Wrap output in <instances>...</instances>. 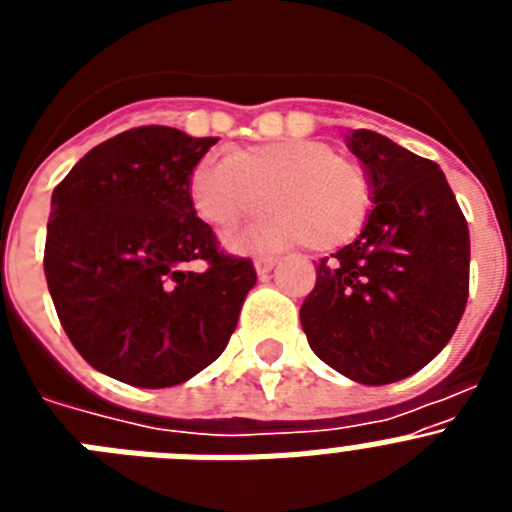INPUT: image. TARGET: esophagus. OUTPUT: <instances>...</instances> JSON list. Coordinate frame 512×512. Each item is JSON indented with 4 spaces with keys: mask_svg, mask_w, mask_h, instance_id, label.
Masks as SVG:
<instances>
[{
    "mask_svg": "<svg viewBox=\"0 0 512 512\" xmlns=\"http://www.w3.org/2000/svg\"><path fill=\"white\" fill-rule=\"evenodd\" d=\"M253 266H256V274H259V277H266V274L277 266V259H271V256H259V259L253 261Z\"/></svg>",
    "mask_w": 512,
    "mask_h": 512,
    "instance_id": "34e87169",
    "label": "esophagus"
}]
</instances>
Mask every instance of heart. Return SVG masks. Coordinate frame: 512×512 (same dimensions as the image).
I'll return each instance as SVG.
<instances>
[{
	"mask_svg": "<svg viewBox=\"0 0 512 512\" xmlns=\"http://www.w3.org/2000/svg\"><path fill=\"white\" fill-rule=\"evenodd\" d=\"M194 212L215 230H230L266 207L274 212L230 238L235 251L307 246L333 251L351 243L372 212L364 166L320 140H274L225 156L205 153L189 174Z\"/></svg>",
	"mask_w": 512,
	"mask_h": 512,
	"instance_id": "obj_1",
	"label": "heart"
}]
</instances>
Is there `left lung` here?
I'll use <instances>...</instances> for the list:
<instances>
[{
    "label": "left lung",
    "instance_id": "1",
    "mask_svg": "<svg viewBox=\"0 0 512 512\" xmlns=\"http://www.w3.org/2000/svg\"><path fill=\"white\" fill-rule=\"evenodd\" d=\"M348 148L374 210L354 243L320 259L300 307L310 348L343 377L390 384L441 354L469 297V228L438 164L372 130Z\"/></svg>",
    "mask_w": 512,
    "mask_h": 512
}]
</instances>
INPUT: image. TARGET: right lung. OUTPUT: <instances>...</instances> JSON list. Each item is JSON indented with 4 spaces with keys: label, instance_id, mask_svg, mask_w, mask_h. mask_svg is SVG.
I'll return each instance as SVG.
<instances>
[{
    "label": "right lung",
    "instance_id": "right-lung-1",
    "mask_svg": "<svg viewBox=\"0 0 512 512\" xmlns=\"http://www.w3.org/2000/svg\"><path fill=\"white\" fill-rule=\"evenodd\" d=\"M215 143L166 125L125 130L53 189L45 279L69 341L107 377L174 387L233 336L256 269L220 251L189 200V174Z\"/></svg>",
    "mask_w": 512,
    "mask_h": 512
}]
</instances>
